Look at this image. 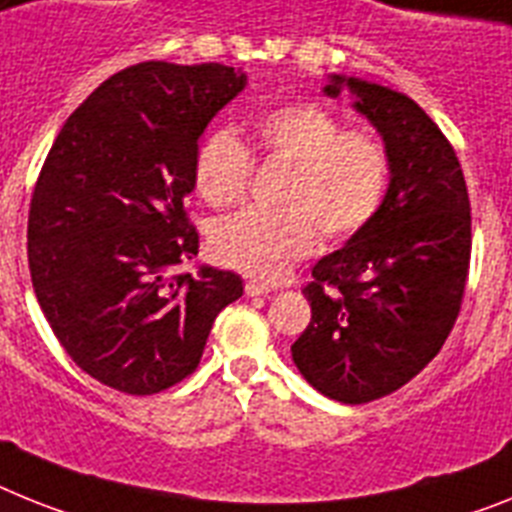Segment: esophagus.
<instances>
[{
    "instance_id": "obj_1",
    "label": "esophagus",
    "mask_w": 512,
    "mask_h": 512,
    "mask_svg": "<svg viewBox=\"0 0 512 512\" xmlns=\"http://www.w3.org/2000/svg\"><path fill=\"white\" fill-rule=\"evenodd\" d=\"M244 291H247V296H265V294H270V286L268 283H260V281H247Z\"/></svg>"
}]
</instances>
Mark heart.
Masks as SVG:
<instances>
[{
  "mask_svg": "<svg viewBox=\"0 0 512 512\" xmlns=\"http://www.w3.org/2000/svg\"><path fill=\"white\" fill-rule=\"evenodd\" d=\"M252 143L268 161L286 163L278 203L249 208L210 231V255L223 268L276 281L296 260L315 252L320 229L346 239L364 229L385 203L390 184L388 148L375 135L343 130L317 103H283L252 122ZM252 174V156L239 137L216 132L195 161V184L216 208L239 203Z\"/></svg>",
  "mask_w": 512,
  "mask_h": 512,
  "instance_id": "heart-1",
  "label": "heart"
}]
</instances>
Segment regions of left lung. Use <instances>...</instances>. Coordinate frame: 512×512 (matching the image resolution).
Segmentation results:
<instances>
[{
	"instance_id": "8db88e82",
	"label": "left lung",
	"mask_w": 512,
	"mask_h": 512,
	"mask_svg": "<svg viewBox=\"0 0 512 512\" xmlns=\"http://www.w3.org/2000/svg\"><path fill=\"white\" fill-rule=\"evenodd\" d=\"M346 90L390 156L377 216L312 268V320L291 346L304 380L341 403L393 393L437 356L453 330L471 260V208L453 145L409 96L362 77Z\"/></svg>"
}]
</instances>
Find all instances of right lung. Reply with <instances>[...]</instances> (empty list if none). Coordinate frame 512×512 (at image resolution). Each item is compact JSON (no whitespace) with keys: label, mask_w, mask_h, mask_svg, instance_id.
<instances>
[{"label":"right lung","mask_w":512,"mask_h":512,"mask_svg":"<svg viewBox=\"0 0 512 512\" xmlns=\"http://www.w3.org/2000/svg\"><path fill=\"white\" fill-rule=\"evenodd\" d=\"M247 85L223 64L143 62L111 75L70 114L28 216L33 291L77 367L130 395L195 372L213 320L242 278L200 265L184 213L197 143Z\"/></svg>","instance_id":"right-lung-1"}]
</instances>
